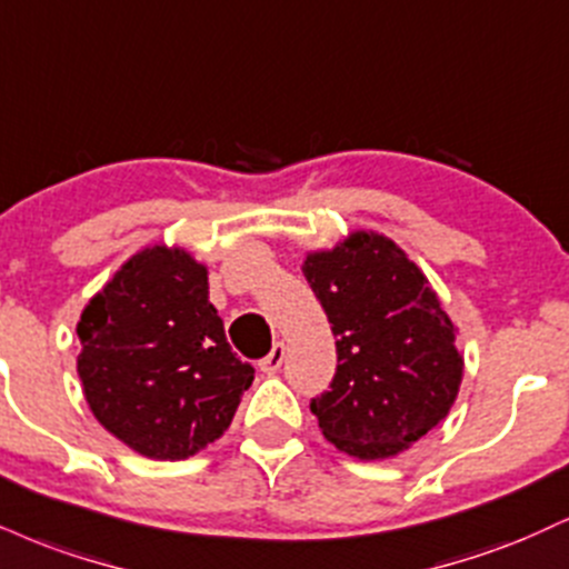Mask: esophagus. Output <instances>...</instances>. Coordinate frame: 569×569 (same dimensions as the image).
Returning a JSON list of instances; mask_svg holds the SVG:
<instances>
[{"label": "esophagus", "mask_w": 569, "mask_h": 569, "mask_svg": "<svg viewBox=\"0 0 569 569\" xmlns=\"http://www.w3.org/2000/svg\"><path fill=\"white\" fill-rule=\"evenodd\" d=\"M283 358H286V345L283 341H278V345L270 350V355L259 360V368H262V373H267V376L278 373L280 366H283Z\"/></svg>", "instance_id": "34e87169"}]
</instances>
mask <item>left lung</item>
<instances>
[{
  "label": "left lung",
  "instance_id": "obj_1",
  "mask_svg": "<svg viewBox=\"0 0 569 569\" xmlns=\"http://www.w3.org/2000/svg\"><path fill=\"white\" fill-rule=\"evenodd\" d=\"M302 272L337 337V376L310 402L320 432L360 461L402 453L453 408L463 379L456 323L385 232L355 230L310 251Z\"/></svg>",
  "mask_w": 569,
  "mask_h": 569
}]
</instances>
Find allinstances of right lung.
<instances>
[{"mask_svg": "<svg viewBox=\"0 0 569 569\" xmlns=\"http://www.w3.org/2000/svg\"><path fill=\"white\" fill-rule=\"evenodd\" d=\"M87 406L134 453L182 461L224 435L254 368L230 350L209 270L180 246L127 259L77 323Z\"/></svg>", "mask_w": 569, "mask_h": 569, "instance_id": "obj_1", "label": "right lung"}]
</instances>
